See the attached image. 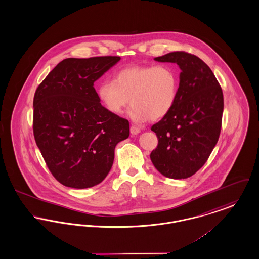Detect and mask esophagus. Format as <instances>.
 <instances>
[{"label": "esophagus", "instance_id": "obj_1", "mask_svg": "<svg viewBox=\"0 0 259 259\" xmlns=\"http://www.w3.org/2000/svg\"><path fill=\"white\" fill-rule=\"evenodd\" d=\"M130 132H131L132 135H137V134L140 133V129L136 127V126H131L130 127Z\"/></svg>", "mask_w": 259, "mask_h": 259}]
</instances>
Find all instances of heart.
<instances>
[{"instance_id":"obj_1","label":"heart","mask_w":259,"mask_h":259,"mask_svg":"<svg viewBox=\"0 0 259 259\" xmlns=\"http://www.w3.org/2000/svg\"><path fill=\"white\" fill-rule=\"evenodd\" d=\"M178 88V76L170 66H130L119 70L112 82H101L97 97L113 115H121L130 104L131 119L143 123L165 117L175 106Z\"/></svg>"}]
</instances>
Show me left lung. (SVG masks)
Listing matches in <instances>:
<instances>
[{
  "instance_id": "8db88e82",
  "label": "left lung",
  "mask_w": 259,
  "mask_h": 259,
  "mask_svg": "<svg viewBox=\"0 0 259 259\" xmlns=\"http://www.w3.org/2000/svg\"><path fill=\"white\" fill-rule=\"evenodd\" d=\"M154 61L177 63L181 73L175 106L152 126L158 145L151 159L163 176L185 179L203 166L217 144L223 93L209 66L195 55L173 52Z\"/></svg>"
}]
</instances>
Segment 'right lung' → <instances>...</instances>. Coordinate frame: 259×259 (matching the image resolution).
I'll return each instance as SVG.
<instances>
[{
  "label": "right lung",
  "instance_id": "right-lung-1",
  "mask_svg": "<svg viewBox=\"0 0 259 259\" xmlns=\"http://www.w3.org/2000/svg\"><path fill=\"white\" fill-rule=\"evenodd\" d=\"M119 57L65 59L43 80L33 101L36 144L53 176L74 189L91 188L110 171L116 145L129 137V122L97 97L94 82Z\"/></svg>",
  "mask_w": 259,
  "mask_h": 259
}]
</instances>
